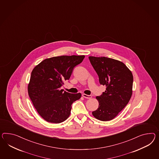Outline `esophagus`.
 <instances>
[{
  "mask_svg": "<svg viewBox=\"0 0 159 159\" xmlns=\"http://www.w3.org/2000/svg\"><path fill=\"white\" fill-rule=\"evenodd\" d=\"M82 97L86 98H88V99H90V98H92V96L88 95V94H82Z\"/></svg>",
  "mask_w": 159,
  "mask_h": 159,
  "instance_id": "1",
  "label": "esophagus"
}]
</instances>
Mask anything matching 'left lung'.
Returning a JSON list of instances; mask_svg holds the SVG:
<instances>
[{
  "instance_id": "1",
  "label": "left lung",
  "mask_w": 159,
  "mask_h": 159,
  "mask_svg": "<svg viewBox=\"0 0 159 159\" xmlns=\"http://www.w3.org/2000/svg\"><path fill=\"white\" fill-rule=\"evenodd\" d=\"M98 74L100 84L106 90L97 96L98 108L92 112L94 117L102 121L115 118L126 106L133 93V76L123 62L110 57H89Z\"/></svg>"
}]
</instances>
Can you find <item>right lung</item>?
I'll return each instance as SVG.
<instances>
[{
    "label": "right lung",
    "mask_w": 159,
    "mask_h": 159,
    "mask_svg": "<svg viewBox=\"0 0 159 159\" xmlns=\"http://www.w3.org/2000/svg\"><path fill=\"white\" fill-rule=\"evenodd\" d=\"M84 57L85 55H63L47 58L33 69L28 86L29 96L37 112L47 122L60 123L66 120L73 102L81 97L80 93L63 92L61 87Z\"/></svg>",
    "instance_id": "add662e5"
}]
</instances>
